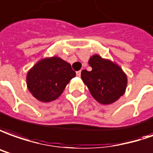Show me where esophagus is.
Returning <instances> with one entry per match:
<instances>
[{
  "label": "esophagus",
  "instance_id": "34e87169",
  "mask_svg": "<svg viewBox=\"0 0 153 153\" xmlns=\"http://www.w3.org/2000/svg\"><path fill=\"white\" fill-rule=\"evenodd\" d=\"M81 72H82V71H76V76H81Z\"/></svg>",
  "mask_w": 153,
  "mask_h": 153
}]
</instances>
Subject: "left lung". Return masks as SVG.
<instances>
[{"instance_id": "left-lung-1", "label": "left lung", "mask_w": 153, "mask_h": 153, "mask_svg": "<svg viewBox=\"0 0 153 153\" xmlns=\"http://www.w3.org/2000/svg\"><path fill=\"white\" fill-rule=\"evenodd\" d=\"M91 71L82 70V80L91 96L99 103L107 105L117 101L127 88V75L120 66L110 60L96 54L88 62Z\"/></svg>"}]
</instances>
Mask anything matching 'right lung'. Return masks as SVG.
<instances>
[{"label":"right lung","instance_id":"obj_1","mask_svg":"<svg viewBox=\"0 0 153 153\" xmlns=\"http://www.w3.org/2000/svg\"><path fill=\"white\" fill-rule=\"evenodd\" d=\"M76 76L68 62L58 56L40 60L26 75V85L35 98L49 102L62 95L66 86Z\"/></svg>","mask_w":153,"mask_h":153}]
</instances>
